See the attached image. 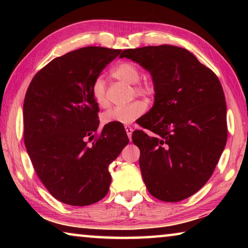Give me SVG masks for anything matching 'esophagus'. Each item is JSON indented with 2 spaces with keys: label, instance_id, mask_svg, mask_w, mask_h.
<instances>
[{
  "label": "esophagus",
  "instance_id": "1",
  "mask_svg": "<svg viewBox=\"0 0 248 248\" xmlns=\"http://www.w3.org/2000/svg\"><path fill=\"white\" fill-rule=\"evenodd\" d=\"M124 129H125V132H127V134H128L129 139L131 140L132 132H133V129H132V127H130V125H127V124H125V125H124Z\"/></svg>",
  "mask_w": 248,
  "mask_h": 248
}]
</instances>
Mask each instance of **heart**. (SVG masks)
I'll return each instance as SVG.
<instances>
[{"label": "heart", "mask_w": 248, "mask_h": 248, "mask_svg": "<svg viewBox=\"0 0 248 248\" xmlns=\"http://www.w3.org/2000/svg\"><path fill=\"white\" fill-rule=\"evenodd\" d=\"M112 75L120 81L133 84V95L140 96L149 99L155 94L153 83L144 81L141 82V71L137 64L132 62H123L112 70ZM92 96L95 103L100 107H106L108 105L107 86L103 77H97L92 84ZM145 104L140 100H134L124 106H116L108 109L103 114L102 119L104 124H129L139 118L145 111Z\"/></svg>", "instance_id": "b5f03b06"}]
</instances>
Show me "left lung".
<instances>
[{"label": "left lung", "instance_id": "left-lung-1", "mask_svg": "<svg viewBox=\"0 0 248 248\" xmlns=\"http://www.w3.org/2000/svg\"><path fill=\"white\" fill-rule=\"evenodd\" d=\"M152 75L154 106L132 133L151 195L177 202L196 194L215 170L228 140L226 103L219 78L188 50L148 46L124 50Z\"/></svg>", "mask_w": 248, "mask_h": 248}]
</instances>
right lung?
Wrapping results in <instances>:
<instances>
[{
	"mask_svg": "<svg viewBox=\"0 0 248 248\" xmlns=\"http://www.w3.org/2000/svg\"><path fill=\"white\" fill-rule=\"evenodd\" d=\"M121 52L85 47L58 57L36 73L24 99V142L41 183L54 198L89 205L107 195L108 166L129 139L124 125L97 133L94 79Z\"/></svg>",
	"mask_w": 248,
	"mask_h": 248,
	"instance_id": "add662e5",
	"label": "right lung"
}]
</instances>
